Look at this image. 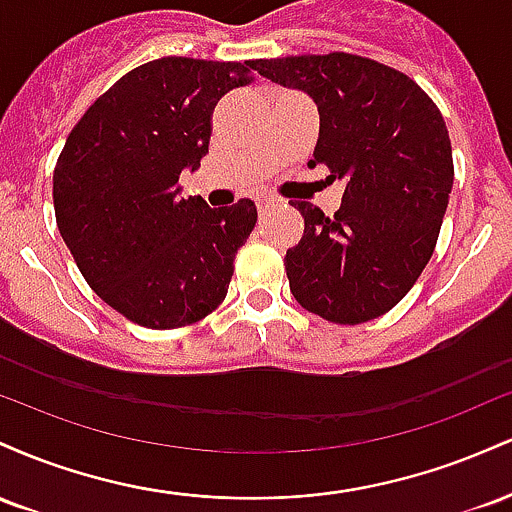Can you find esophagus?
<instances>
[{"mask_svg": "<svg viewBox=\"0 0 512 512\" xmlns=\"http://www.w3.org/2000/svg\"><path fill=\"white\" fill-rule=\"evenodd\" d=\"M255 204H257V209H260V214H264V211H269V209L274 207L276 199L262 195V197H255Z\"/></svg>", "mask_w": 512, "mask_h": 512, "instance_id": "obj_1", "label": "esophagus"}]
</instances>
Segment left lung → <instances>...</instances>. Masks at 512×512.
I'll use <instances>...</instances> for the list:
<instances>
[{"label":"left lung","mask_w":512,"mask_h":512,"mask_svg":"<svg viewBox=\"0 0 512 512\" xmlns=\"http://www.w3.org/2000/svg\"><path fill=\"white\" fill-rule=\"evenodd\" d=\"M274 84L313 98L320 134L308 168L344 182L342 207L305 219L286 252L293 298L310 313L358 325L407 296L431 260L452 190V146L436 103L407 74L330 52L255 60Z\"/></svg>","instance_id":"1"}]
</instances>
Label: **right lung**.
<instances>
[{
  "instance_id": "1",
  "label": "right lung",
  "mask_w": 512,
  "mask_h": 512,
  "mask_svg": "<svg viewBox=\"0 0 512 512\" xmlns=\"http://www.w3.org/2000/svg\"><path fill=\"white\" fill-rule=\"evenodd\" d=\"M252 62L161 57L127 72L67 137L55 175L57 228L93 291L127 320L175 330L226 298L255 228L252 199L211 209L180 197L209 154L211 110L255 81Z\"/></svg>"
}]
</instances>
